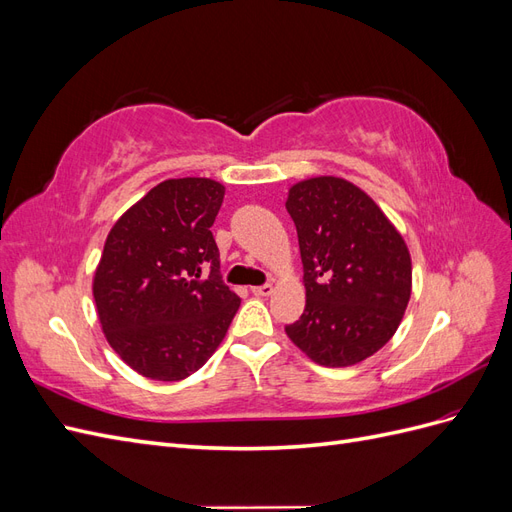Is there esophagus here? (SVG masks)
<instances>
[{"instance_id":"34e87169","label":"esophagus","mask_w":512,"mask_h":512,"mask_svg":"<svg viewBox=\"0 0 512 512\" xmlns=\"http://www.w3.org/2000/svg\"><path fill=\"white\" fill-rule=\"evenodd\" d=\"M252 292L256 294V297H269V294L273 292V286L271 284H262V286H254Z\"/></svg>"}]
</instances>
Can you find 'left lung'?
Returning a JSON list of instances; mask_svg holds the SVG:
<instances>
[{
  "label": "left lung",
  "mask_w": 512,
  "mask_h": 512,
  "mask_svg": "<svg viewBox=\"0 0 512 512\" xmlns=\"http://www.w3.org/2000/svg\"><path fill=\"white\" fill-rule=\"evenodd\" d=\"M305 309L286 335L324 367L365 361L395 335L412 292L404 237L361 188L339 177L294 183Z\"/></svg>",
  "instance_id": "obj_1"
}]
</instances>
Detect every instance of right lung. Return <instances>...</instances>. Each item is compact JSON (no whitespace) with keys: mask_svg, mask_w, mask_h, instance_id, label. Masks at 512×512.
I'll return each mask as SVG.
<instances>
[{"mask_svg":"<svg viewBox=\"0 0 512 512\" xmlns=\"http://www.w3.org/2000/svg\"><path fill=\"white\" fill-rule=\"evenodd\" d=\"M224 185L166 179L115 222L94 275L108 344L138 374L177 382L218 350L241 299L220 275L211 226Z\"/></svg>","mask_w":512,"mask_h":512,"instance_id":"right-lung-1","label":"right lung"}]
</instances>
